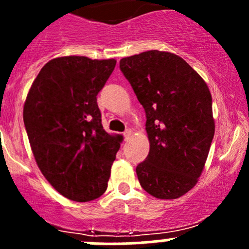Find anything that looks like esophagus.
Listing matches in <instances>:
<instances>
[{
  "mask_svg": "<svg viewBox=\"0 0 249 249\" xmlns=\"http://www.w3.org/2000/svg\"><path fill=\"white\" fill-rule=\"evenodd\" d=\"M123 135H124V139H125V141H127V140L130 139V136H131V130L127 129L126 131H125L124 134H123Z\"/></svg>",
  "mask_w": 249,
  "mask_h": 249,
  "instance_id": "obj_1",
  "label": "esophagus"
}]
</instances>
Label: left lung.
Returning a JSON list of instances; mask_svg holds the SVG:
<instances>
[{"label":"left lung","mask_w":249,"mask_h":249,"mask_svg":"<svg viewBox=\"0 0 249 249\" xmlns=\"http://www.w3.org/2000/svg\"><path fill=\"white\" fill-rule=\"evenodd\" d=\"M145 110L149 153L137 165L140 184L157 199H178L197 183L214 136L212 96L178 55L148 50L120 60Z\"/></svg>","instance_id":"obj_1"}]
</instances>
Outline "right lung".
I'll use <instances>...</instances> for the list:
<instances>
[{"label":"right lung","mask_w":249,"mask_h":249,"mask_svg":"<svg viewBox=\"0 0 249 249\" xmlns=\"http://www.w3.org/2000/svg\"><path fill=\"white\" fill-rule=\"evenodd\" d=\"M114 59L55 57L32 83L24 124L39 170L56 192L87 202L107 189L120 135L101 123L97 94L114 70Z\"/></svg>","instance_id":"add662e5"}]
</instances>
